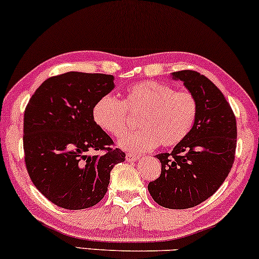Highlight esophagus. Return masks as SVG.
Listing matches in <instances>:
<instances>
[{
  "label": "esophagus",
  "mask_w": 259,
  "mask_h": 259,
  "mask_svg": "<svg viewBox=\"0 0 259 259\" xmlns=\"http://www.w3.org/2000/svg\"><path fill=\"white\" fill-rule=\"evenodd\" d=\"M140 157H141V154L133 153V152H127L126 153V160H129V162H135V160H138Z\"/></svg>",
  "instance_id": "34e87169"
}]
</instances>
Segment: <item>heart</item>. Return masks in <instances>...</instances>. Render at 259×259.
Here are the masks:
<instances>
[{
  "instance_id": "obj_1",
  "label": "heart",
  "mask_w": 259,
  "mask_h": 259,
  "mask_svg": "<svg viewBox=\"0 0 259 259\" xmlns=\"http://www.w3.org/2000/svg\"><path fill=\"white\" fill-rule=\"evenodd\" d=\"M130 114L139 115L141 126L120 139V146L130 151H145L156 145L171 147L187 138L198 114V101L192 92L156 81L127 86L123 99L107 95L95 103V123L103 132L119 138L132 125Z\"/></svg>"
}]
</instances>
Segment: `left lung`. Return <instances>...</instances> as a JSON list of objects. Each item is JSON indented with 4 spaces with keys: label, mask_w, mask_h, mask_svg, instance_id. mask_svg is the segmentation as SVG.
Instances as JSON below:
<instances>
[{
    "label": "left lung",
    "mask_w": 259,
    "mask_h": 259,
    "mask_svg": "<svg viewBox=\"0 0 259 259\" xmlns=\"http://www.w3.org/2000/svg\"><path fill=\"white\" fill-rule=\"evenodd\" d=\"M198 101L197 119L170 153H160V175L148 184L159 206L186 209L209 198L227 179L236 151V118L217 86L195 70L173 73Z\"/></svg>",
    "instance_id": "left-lung-1"
}]
</instances>
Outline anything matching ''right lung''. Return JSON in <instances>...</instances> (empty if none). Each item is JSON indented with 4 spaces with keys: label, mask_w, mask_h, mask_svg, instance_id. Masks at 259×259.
<instances>
[{
    "label": "right lung",
    "mask_w": 259,
    "mask_h": 259,
    "mask_svg": "<svg viewBox=\"0 0 259 259\" xmlns=\"http://www.w3.org/2000/svg\"><path fill=\"white\" fill-rule=\"evenodd\" d=\"M113 88V75L68 72L45 80L25 107L26 170L56 206L85 209L97 204L113 167L125 159L92 115L95 103ZM95 150L99 154H88Z\"/></svg>",
    "instance_id": "add662e5"
}]
</instances>
